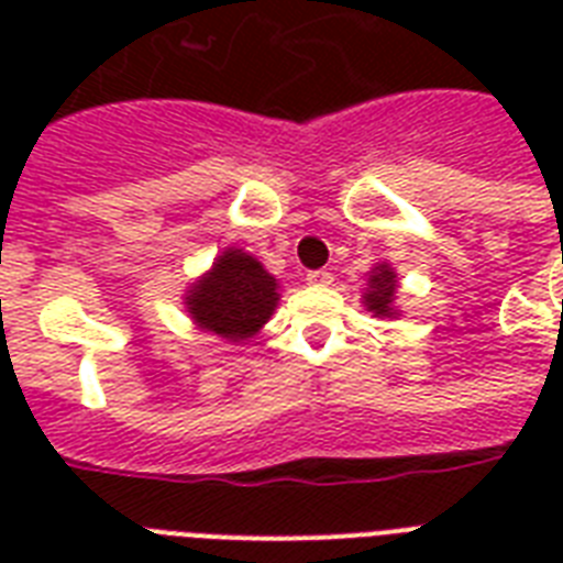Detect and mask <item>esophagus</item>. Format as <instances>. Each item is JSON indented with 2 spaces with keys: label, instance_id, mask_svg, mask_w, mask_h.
<instances>
[{
  "label": "esophagus",
  "instance_id": "34e87169",
  "mask_svg": "<svg viewBox=\"0 0 563 563\" xmlns=\"http://www.w3.org/2000/svg\"><path fill=\"white\" fill-rule=\"evenodd\" d=\"M307 283L309 286H330V283H333V274L324 272V268H318V272H307Z\"/></svg>",
  "mask_w": 563,
  "mask_h": 563
}]
</instances>
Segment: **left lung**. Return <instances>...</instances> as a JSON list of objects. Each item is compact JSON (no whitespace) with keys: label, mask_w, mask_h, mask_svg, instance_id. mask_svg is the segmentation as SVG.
Returning a JSON list of instances; mask_svg holds the SVG:
<instances>
[{"label":"left lung","mask_w":563,"mask_h":563,"mask_svg":"<svg viewBox=\"0 0 563 563\" xmlns=\"http://www.w3.org/2000/svg\"><path fill=\"white\" fill-rule=\"evenodd\" d=\"M371 289L365 295V307L376 316H394L391 300H394V289H397V280H394V272L388 265H376L374 272H371Z\"/></svg>","instance_id":"1"}]
</instances>
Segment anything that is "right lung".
<instances>
[{"label": "right lung", "mask_w": 563, "mask_h": 563, "mask_svg": "<svg viewBox=\"0 0 563 563\" xmlns=\"http://www.w3.org/2000/svg\"><path fill=\"white\" fill-rule=\"evenodd\" d=\"M189 316L201 330L245 342L272 318L277 307V280L254 256L230 247L216 260L212 272L192 286Z\"/></svg>", "instance_id": "add662e5"}]
</instances>
